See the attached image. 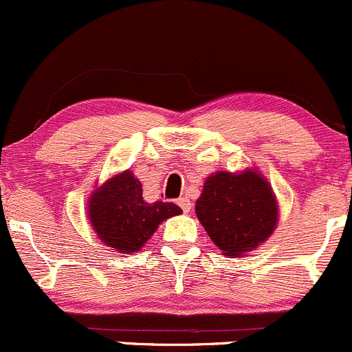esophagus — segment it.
<instances>
[{"label":"esophagus","instance_id":"obj_1","mask_svg":"<svg viewBox=\"0 0 352 352\" xmlns=\"http://www.w3.org/2000/svg\"><path fill=\"white\" fill-rule=\"evenodd\" d=\"M177 205L181 206V210H183L184 213H190V212H191V201L188 200L186 197H181V198H177Z\"/></svg>","mask_w":352,"mask_h":352}]
</instances>
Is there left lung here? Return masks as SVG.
<instances>
[{"label": "left lung", "mask_w": 352, "mask_h": 352, "mask_svg": "<svg viewBox=\"0 0 352 352\" xmlns=\"http://www.w3.org/2000/svg\"><path fill=\"white\" fill-rule=\"evenodd\" d=\"M195 210L213 244L232 257L263 245L280 219L276 195L257 168L210 175Z\"/></svg>", "instance_id": "obj_1"}]
</instances>
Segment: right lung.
Instances as JSON below:
<instances>
[{
	"mask_svg": "<svg viewBox=\"0 0 352 352\" xmlns=\"http://www.w3.org/2000/svg\"><path fill=\"white\" fill-rule=\"evenodd\" d=\"M89 226L104 248L118 254H135L157 227L183 210L175 203H147L142 183L130 169L96 186L86 203Z\"/></svg>",
	"mask_w": 352,
	"mask_h": 352,
	"instance_id": "right-lung-1",
	"label": "right lung"
}]
</instances>
